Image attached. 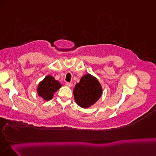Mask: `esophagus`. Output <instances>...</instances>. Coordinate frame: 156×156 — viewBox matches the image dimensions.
<instances>
[{
  "label": "esophagus",
  "mask_w": 156,
  "mask_h": 156,
  "mask_svg": "<svg viewBox=\"0 0 156 156\" xmlns=\"http://www.w3.org/2000/svg\"><path fill=\"white\" fill-rule=\"evenodd\" d=\"M66 85L67 86V87H71L73 85V84L72 83V82H66Z\"/></svg>",
  "instance_id": "34e87169"
}]
</instances>
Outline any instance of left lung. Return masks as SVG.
<instances>
[{"label":"left lung","mask_w":156,"mask_h":156,"mask_svg":"<svg viewBox=\"0 0 156 156\" xmlns=\"http://www.w3.org/2000/svg\"><path fill=\"white\" fill-rule=\"evenodd\" d=\"M102 95V87L95 77L90 74L82 76L75 85L74 96L76 103L80 107L88 108L98 101Z\"/></svg>","instance_id":"obj_1"}]
</instances>
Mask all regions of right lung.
Wrapping results in <instances>:
<instances>
[{
  "label": "right lung",
  "instance_id": "add662e5",
  "mask_svg": "<svg viewBox=\"0 0 156 156\" xmlns=\"http://www.w3.org/2000/svg\"><path fill=\"white\" fill-rule=\"evenodd\" d=\"M61 87L60 82L53 76H47L40 82L37 91V94L45 101H49L53 97V94Z\"/></svg>",
  "mask_w": 156,
  "mask_h": 156
}]
</instances>
